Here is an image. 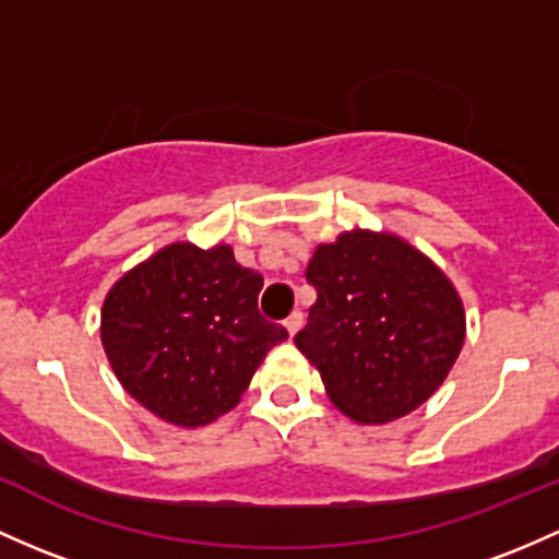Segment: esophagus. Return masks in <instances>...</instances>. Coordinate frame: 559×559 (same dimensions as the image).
Here are the masks:
<instances>
[{
	"label": "esophagus",
	"instance_id": "obj_1",
	"mask_svg": "<svg viewBox=\"0 0 559 559\" xmlns=\"http://www.w3.org/2000/svg\"><path fill=\"white\" fill-rule=\"evenodd\" d=\"M302 323H305L302 312H292V316L284 321V326H286V331H289V336H294L299 329H302Z\"/></svg>",
	"mask_w": 559,
	"mask_h": 559
}]
</instances>
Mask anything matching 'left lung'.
<instances>
[{"mask_svg":"<svg viewBox=\"0 0 559 559\" xmlns=\"http://www.w3.org/2000/svg\"><path fill=\"white\" fill-rule=\"evenodd\" d=\"M308 281L318 299L294 336L336 408L388 425L427 403L467 336L449 275L395 233L353 228L318 243Z\"/></svg>","mask_w":559,"mask_h":559,"instance_id":"left-lung-1","label":"left lung"}]
</instances>
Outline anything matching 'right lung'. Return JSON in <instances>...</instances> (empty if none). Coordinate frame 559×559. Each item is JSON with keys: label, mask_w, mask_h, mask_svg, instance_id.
Segmentation results:
<instances>
[{"label": "right lung", "mask_w": 559, "mask_h": 559, "mask_svg": "<svg viewBox=\"0 0 559 559\" xmlns=\"http://www.w3.org/2000/svg\"><path fill=\"white\" fill-rule=\"evenodd\" d=\"M262 275L228 243H167L110 286L100 310L106 358L134 401L195 429L238 406L286 329L257 310Z\"/></svg>", "instance_id": "obj_1"}]
</instances>
